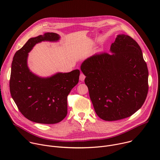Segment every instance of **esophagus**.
<instances>
[{
  "instance_id": "34e87169",
  "label": "esophagus",
  "mask_w": 160,
  "mask_h": 160,
  "mask_svg": "<svg viewBox=\"0 0 160 160\" xmlns=\"http://www.w3.org/2000/svg\"><path fill=\"white\" fill-rule=\"evenodd\" d=\"M85 75L82 72V73L80 74V80L81 81H83V80H85Z\"/></svg>"
}]
</instances>
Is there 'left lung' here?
Masks as SVG:
<instances>
[{"instance_id":"obj_1","label":"left lung","mask_w":160,"mask_h":160,"mask_svg":"<svg viewBox=\"0 0 160 160\" xmlns=\"http://www.w3.org/2000/svg\"><path fill=\"white\" fill-rule=\"evenodd\" d=\"M110 52L93 55L80 67L94 110L107 121L132 116L144 103L149 89L147 64L136 41L118 35Z\"/></svg>"}]
</instances>
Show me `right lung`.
<instances>
[{
  "instance_id": "1",
  "label": "right lung",
  "mask_w": 160,
  "mask_h": 160,
  "mask_svg": "<svg viewBox=\"0 0 160 160\" xmlns=\"http://www.w3.org/2000/svg\"><path fill=\"white\" fill-rule=\"evenodd\" d=\"M59 39V35L53 32L32 38L13 57L10 92L22 114L34 122L55 124L62 121L68 113V96L78 83V69L41 78L33 74L27 66L28 53L36 43Z\"/></svg>"
}]
</instances>
